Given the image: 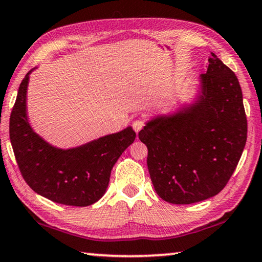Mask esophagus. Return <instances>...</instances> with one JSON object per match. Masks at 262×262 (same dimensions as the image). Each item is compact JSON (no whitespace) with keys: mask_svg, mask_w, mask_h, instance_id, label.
<instances>
[{"mask_svg":"<svg viewBox=\"0 0 262 262\" xmlns=\"http://www.w3.org/2000/svg\"><path fill=\"white\" fill-rule=\"evenodd\" d=\"M144 125H145V120H144L143 118H138V119H136L134 123H132V127H134V130L138 134V132L144 127Z\"/></svg>","mask_w":262,"mask_h":262,"instance_id":"esophagus-1","label":"esophagus"}]
</instances>
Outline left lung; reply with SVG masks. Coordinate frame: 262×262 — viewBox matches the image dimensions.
I'll return each instance as SVG.
<instances>
[{
  "mask_svg": "<svg viewBox=\"0 0 262 262\" xmlns=\"http://www.w3.org/2000/svg\"><path fill=\"white\" fill-rule=\"evenodd\" d=\"M194 104L158 116L138 134L158 196L190 204L217 195L232 177L247 140L242 91L234 72L214 53Z\"/></svg>",
  "mask_w": 262,
  "mask_h": 262,
  "instance_id": "obj_1",
  "label": "left lung"
}]
</instances>
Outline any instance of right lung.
Listing matches in <instances>:
<instances>
[{
	"label": "right lung",
	"mask_w": 262,
	"mask_h": 262,
	"mask_svg": "<svg viewBox=\"0 0 262 262\" xmlns=\"http://www.w3.org/2000/svg\"><path fill=\"white\" fill-rule=\"evenodd\" d=\"M29 71L22 80L9 120L18 169L36 194L66 206L86 207L100 200L111 170L136 138L131 126L73 149H58L33 131L27 118Z\"/></svg>",
	"instance_id": "right-lung-1"
}]
</instances>
